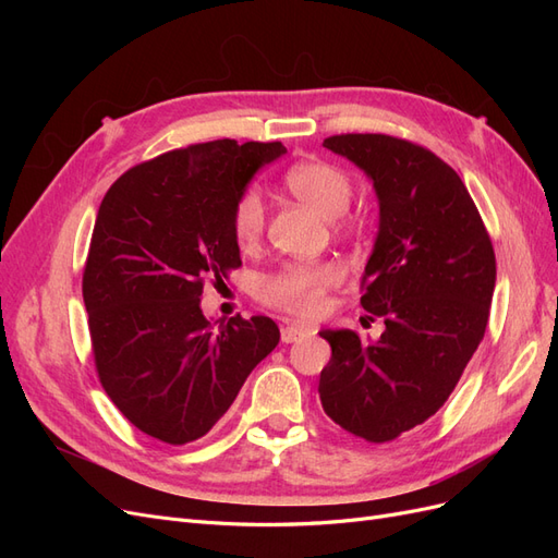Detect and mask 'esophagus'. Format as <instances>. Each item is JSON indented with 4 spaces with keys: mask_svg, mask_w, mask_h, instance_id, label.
I'll return each mask as SVG.
<instances>
[{
    "mask_svg": "<svg viewBox=\"0 0 558 558\" xmlns=\"http://www.w3.org/2000/svg\"><path fill=\"white\" fill-rule=\"evenodd\" d=\"M310 335V328H302V326H283L281 328V342L291 344V342H298L302 340V337Z\"/></svg>",
    "mask_w": 558,
    "mask_h": 558,
    "instance_id": "1",
    "label": "esophagus"
}]
</instances>
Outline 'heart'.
<instances>
[{"mask_svg":"<svg viewBox=\"0 0 558 558\" xmlns=\"http://www.w3.org/2000/svg\"><path fill=\"white\" fill-rule=\"evenodd\" d=\"M283 189L293 197L307 202L318 214L330 216L337 234H349L361 228V216L349 211L353 181L340 165L312 158L291 165L283 172ZM265 202L256 189H246L230 214L232 240L242 251H256L265 234ZM344 269L335 260H286L272 272L260 277L256 298L265 307H272L298 318H314L326 305L328 293L340 286Z\"/></svg>","mask_w":558,"mask_h":558,"instance_id":"obj_1","label":"heart"}]
</instances>
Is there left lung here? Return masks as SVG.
I'll return each instance as SVG.
<instances>
[{
    "label": "left lung",
    "instance_id": "1",
    "mask_svg": "<svg viewBox=\"0 0 558 558\" xmlns=\"http://www.w3.org/2000/svg\"><path fill=\"white\" fill-rule=\"evenodd\" d=\"M324 146L375 181L379 234L361 305L386 330H324V412L347 433L384 445L428 421L459 384L492 310L496 253L465 183L426 146L379 132L332 134Z\"/></svg>",
    "mask_w": 558,
    "mask_h": 558
}]
</instances>
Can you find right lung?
Returning a JSON list of instances; mask_svg holds the SVG:
<instances>
[{
    "instance_id": "1",
    "label": "right lung",
    "mask_w": 558,
    "mask_h": 558,
    "mask_svg": "<svg viewBox=\"0 0 558 558\" xmlns=\"http://www.w3.org/2000/svg\"><path fill=\"white\" fill-rule=\"evenodd\" d=\"M281 154V142L174 148L130 167L99 205L83 267L95 373L118 412L165 445L207 435L279 344L267 316L211 330L199 295L242 265L234 199Z\"/></svg>"
}]
</instances>
